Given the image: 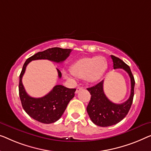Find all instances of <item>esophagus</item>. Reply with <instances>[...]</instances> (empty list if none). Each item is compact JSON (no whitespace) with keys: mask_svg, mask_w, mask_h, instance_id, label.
Returning <instances> with one entry per match:
<instances>
[{"mask_svg":"<svg viewBox=\"0 0 151 151\" xmlns=\"http://www.w3.org/2000/svg\"><path fill=\"white\" fill-rule=\"evenodd\" d=\"M83 89V88L82 86H78L77 87V88H76V93H78L80 91H82Z\"/></svg>","mask_w":151,"mask_h":151,"instance_id":"34e87169","label":"esophagus"}]
</instances>
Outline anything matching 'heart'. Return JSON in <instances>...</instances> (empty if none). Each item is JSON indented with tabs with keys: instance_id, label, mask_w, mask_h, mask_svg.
Segmentation results:
<instances>
[{
	"instance_id": "b5f03b06",
	"label": "heart",
	"mask_w": 151,
	"mask_h": 151,
	"mask_svg": "<svg viewBox=\"0 0 151 151\" xmlns=\"http://www.w3.org/2000/svg\"><path fill=\"white\" fill-rule=\"evenodd\" d=\"M108 68V62L104 56L84 57L76 60L71 65V71L76 77L85 78L93 83L99 80ZM66 76H68L66 74Z\"/></svg>"
}]
</instances>
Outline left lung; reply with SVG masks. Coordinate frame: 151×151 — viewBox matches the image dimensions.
Masks as SVG:
<instances>
[{"mask_svg": "<svg viewBox=\"0 0 151 151\" xmlns=\"http://www.w3.org/2000/svg\"><path fill=\"white\" fill-rule=\"evenodd\" d=\"M114 69H123L131 79V94L129 98L121 104H114L108 99L104 91V80L95 86L88 88L91 97L86 108L87 112L92 122L100 127H109L121 121L132 106L134 95L135 80L130 67L119 58L112 55Z\"/></svg>", "mask_w": 151, "mask_h": 151, "instance_id": "8db88e82", "label": "left lung"}]
</instances>
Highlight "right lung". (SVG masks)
<instances>
[{"label":"right lung","mask_w":151,"mask_h":151,"mask_svg":"<svg viewBox=\"0 0 151 151\" xmlns=\"http://www.w3.org/2000/svg\"><path fill=\"white\" fill-rule=\"evenodd\" d=\"M71 49L60 47H52L43 52H39L30 56L26 60L19 75V95L22 106L26 112L30 117L40 123L45 124L53 123L57 121L64 113L69 102L75 95L76 88H68L62 85H56L44 97L34 98L26 92L22 84V77L26 67L30 61L46 59L55 63H62L68 57ZM58 78L62 76L61 72L57 69Z\"/></svg>","instance_id":"obj_1"}]
</instances>
